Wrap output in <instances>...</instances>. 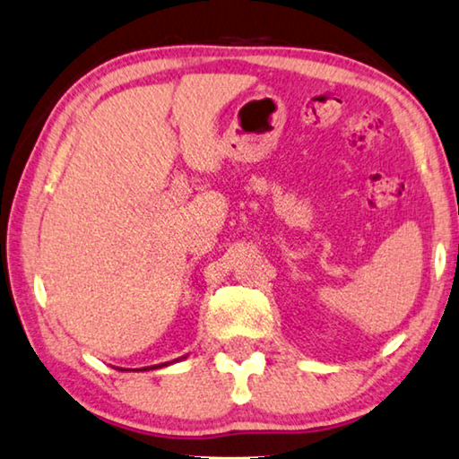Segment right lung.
I'll list each match as a JSON object with an SVG mask.
<instances>
[{"mask_svg": "<svg viewBox=\"0 0 459 459\" xmlns=\"http://www.w3.org/2000/svg\"><path fill=\"white\" fill-rule=\"evenodd\" d=\"M179 359H186V355H184V358H179ZM178 361V359H176ZM169 363L171 361H167V363H159V366H152V368H144V369H155V368H165V366H169ZM120 372H125V369H122L120 368Z\"/></svg>", "mask_w": 459, "mask_h": 459, "instance_id": "right-lung-1", "label": "right lung"}]
</instances>
